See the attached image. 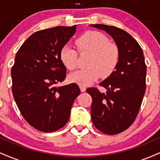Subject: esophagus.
<instances>
[{
	"label": "esophagus",
	"instance_id": "obj_1",
	"mask_svg": "<svg viewBox=\"0 0 160 160\" xmlns=\"http://www.w3.org/2000/svg\"><path fill=\"white\" fill-rule=\"evenodd\" d=\"M80 91L82 92H83L86 91V87L84 86H80Z\"/></svg>",
	"mask_w": 160,
	"mask_h": 160
}]
</instances>
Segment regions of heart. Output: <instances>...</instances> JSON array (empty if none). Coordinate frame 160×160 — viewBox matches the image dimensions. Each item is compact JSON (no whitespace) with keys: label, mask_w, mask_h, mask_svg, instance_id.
I'll use <instances>...</instances> for the list:
<instances>
[{"label":"heart","mask_w":160,"mask_h":160,"mask_svg":"<svg viewBox=\"0 0 160 160\" xmlns=\"http://www.w3.org/2000/svg\"><path fill=\"white\" fill-rule=\"evenodd\" d=\"M76 44L81 54H89L86 62L88 68L71 73L68 77L70 81L88 86L101 76L108 78L114 71L120 60L119 49L102 33L96 31L86 32L76 40ZM59 57L67 69L71 71L78 65V52L71 46H64Z\"/></svg>","instance_id":"heart-1"}]
</instances>
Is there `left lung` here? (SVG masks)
Returning <instances> with one entry per match:
<instances>
[{"label": "left lung", "mask_w": 160, "mask_h": 160, "mask_svg": "<svg viewBox=\"0 0 160 160\" xmlns=\"http://www.w3.org/2000/svg\"><path fill=\"white\" fill-rule=\"evenodd\" d=\"M105 31L115 41L120 60L115 71L100 82L107 89L88 88L92 98L91 117L93 125L108 135H117L133 123L146 90L147 66L140 45L128 33L114 26L90 25Z\"/></svg>", "instance_id": "left-lung-1"}]
</instances>
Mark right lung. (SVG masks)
Instances as JSON below:
<instances>
[{
    "instance_id": "obj_1",
    "label": "right lung",
    "mask_w": 160,
    "mask_h": 160,
    "mask_svg": "<svg viewBox=\"0 0 160 160\" xmlns=\"http://www.w3.org/2000/svg\"><path fill=\"white\" fill-rule=\"evenodd\" d=\"M76 32V25L57 26L32 34L18 50L11 70L12 91L22 115L39 131L52 132L67 123L80 89L64 81L66 68L60 50Z\"/></svg>"
}]
</instances>
